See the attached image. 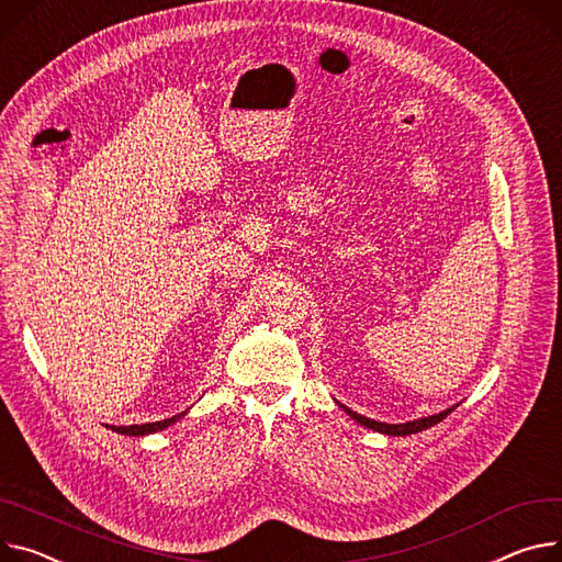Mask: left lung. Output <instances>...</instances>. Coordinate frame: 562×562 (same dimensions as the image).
Segmentation results:
<instances>
[{
  "mask_svg": "<svg viewBox=\"0 0 562 562\" xmlns=\"http://www.w3.org/2000/svg\"><path fill=\"white\" fill-rule=\"evenodd\" d=\"M337 405H339V403H337ZM339 407H341L344 412H347L356 423H360V425H364V427H369V429H373V431H380V435H386V437H409V435H416V431H423V429H427V427H431V425L441 423V420H443L454 407H459V405H452V407H448V409H443V412H439V414L423 416V418L407 420V423H380V420L367 418V416H362V414L349 409L347 405H339Z\"/></svg>",
  "mask_w": 562,
  "mask_h": 562,
  "instance_id": "1",
  "label": "left lung"
}]
</instances>
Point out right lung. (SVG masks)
<instances>
[{
  "mask_svg": "<svg viewBox=\"0 0 562 562\" xmlns=\"http://www.w3.org/2000/svg\"><path fill=\"white\" fill-rule=\"evenodd\" d=\"M187 412L178 414V416H170V418H164V420H155V423H142V425H108L112 431H119V435H127V437H148V435H155V431H161L170 425H176Z\"/></svg>",
  "mask_w": 562,
  "mask_h": 562,
  "instance_id": "obj_1",
  "label": "right lung"
}]
</instances>
